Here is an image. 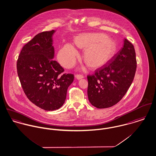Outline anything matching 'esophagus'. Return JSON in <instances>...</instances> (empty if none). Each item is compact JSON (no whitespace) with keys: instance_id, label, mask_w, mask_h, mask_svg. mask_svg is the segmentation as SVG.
I'll use <instances>...</instances> for the list:
<instances>
[{"instance_id":"esophagus-1","label":"esophagus","mask_w":156,"mask_h":156,"mask_svg":"<svg viewBox=\"0 0 156 156\" xmlns=\"http://www.w3.org/2000/svg\"><path fill=\"white\" fill-rule=\"evenodd\" d=\"M75 77L78 79V80H80V79H82L84 78V76L82 75H80V74H77L75 75Z\"/></svg>"}]
</instances>
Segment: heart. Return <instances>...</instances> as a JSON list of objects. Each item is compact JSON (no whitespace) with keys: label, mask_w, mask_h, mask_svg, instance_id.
Here are the masks:
<instances>
[{"label":"heart","mask_w":156,"mask_h":156,"mask_svg":"<svg viewBox=\"0 0 156 156\" xmlns=\"http://www.w3.org/2000/svg\"><path fill=\"white\" fill-rule=\"evenodd\" d=\"M75 45L84 49L83 58L87 65L96 68L105 65L114 55L116 51L115 42L102 34L85 33L78 35L74 39ZM79 53L70 44H65L58 51V60L66 68L75 63Z\"/></svg>","instance_id":"obj_1"}]
</instances>
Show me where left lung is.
Returning a JSON list of instances; mask_svg holds the SVG:
<instances>
[{
	"mask_svg": "<svg viewBox=\"0 0 156 156\" xmlns=\"http://www.w3.org/2000/svg\"><path fill=\"white\" fill-rule=\"evenodd\" d=\"M136 64L134 47L125 39L123 47L107 65L87 76V95L91 104L102 109L117 104L133 81Z\"/></svg>",
	"mask_w": 156,
	"mask_h": 156,
	"instance_id": "1",
	"label": "left lung"
}]
</instances>
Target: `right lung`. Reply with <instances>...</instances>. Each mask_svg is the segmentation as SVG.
Listing matches in <instances>:
<instances>
[{
	"label": "right lung",
	"instance_id": "add662e5",
	"mask_svg": "<svg viewBox=\"0 0 156 156\" xmlns=\"http://www.w3.org/2000/svg\"><path fill=\"white\" fill-rule=\"evenodd\" d=\"M55 30L43 32L25 44L18 58V76L27 98L46 111L59 109L64 104L74 75L64 73L55 60L52 36Z\"/></svg>",
	"mask_w": 156,
	"mask_h": 156
}]
</instances>
